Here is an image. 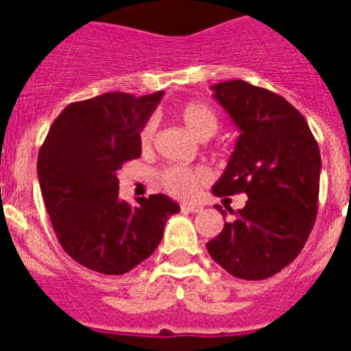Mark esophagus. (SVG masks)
<instances>
[{"label": "esophagus", "mask_w": 351, "mask_h": 351, "mask_svg": "<svg viewBox=\"0 0 351 351\" xmlns=\"http://www.w3.org/2000/svg\"><path fill=\"white\" fill-rule=\"evenodd\" d=\"M204 207L200 206V204H182L181 206V210H184V213H202Z\"/></svg>", "instance_id": "esophagus-1"}]
</instances>
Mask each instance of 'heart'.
<instances>
[{
  "instance_id": "heart-1",
  "label": "heart",
  "mask_w": 351,
  "mask_h": 351,
  "mask_svg": "<svg viewBox=\"0 0 351 351\" xmlns=\"http://www.w3.org/2000/svg\"><path fill=\"white\" fill-rule=\"evenodd\" d=\"M178 117L191 135L200 141L213 137L218 132L219 119L214 108L204 101H188L178 110ZM154 138V123L147 121L138 133L142 151H149ZM158 181L163 190L178 198H191L209 181V172L202 167L169 165L158 173Z\"/></svg>"
}]
</instances>
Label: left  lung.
Returning <instances> with one entry per match:
<instances>
[{
	"mask_svg": "<svg viewBox=\"0 0 351 351\" xmlns=\"http://www.w3.org/2000/svg\"><path fill=\"white\" fill-rule=\"evenodd\" d=\"M214 98L241 130L218 197L246 193L234 221L207 243L228 274L267 280L297 258L318 214L322 158L302 114L283 96L244 80L213 86ZM226 214L221 207H216Z\"/></svg>",
	"mask_w": 351,
	"mask_h": 351,
	"instance_id": "obj_1",
	"label": "left lung"
}]
</instances>
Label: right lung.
<instances>
[{
  "label": "right lung",
  "instance_id": "1",
  "mask_svg": "<svg viewBox=\"0 0 351 351\" xmlns=\"http://www.w3.org/2000/svg\"><path fill=\"white\" fill-rule=\"evenodd\" d=\"M163 93H105L73 101L38 151L40 190L66 255L101 274H125L153 255L179 206L165 195L119 198L117 170L142 153L138 133Z\"/></svg>",
  "mask_w": 351,
  "mask_h": 351
}]
</instances>
